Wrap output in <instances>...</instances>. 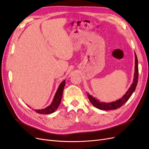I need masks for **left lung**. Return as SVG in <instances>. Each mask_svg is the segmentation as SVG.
Segmentation results:
<instances>
[{
	"label": "left lung",
	"mask_w": 149,
	"mask_h": 149,
	"mask_svg": "<svg viewBox=\"0 0 149 149\" xmlns=\"http://www.w3.org/2000/svg\"><path fill=\"white\" fill-rule=\"evenodd\" d=\"M135 73H134V78L132 84L130 86V87L128 89V91L126 92L124 95L119 100H117L114 102H100L99 100H96V98L93 97L89 94H87L89 100L91 102L92 104L96 107L97 109L101 110H112V109H117L118 108L120 107L123 106L125 102L128 101L130 97L132 96V93L134 92L135 89L136 88L137 82H138V77H139V69H138V60L136 53H135Z\"/></svg>",
	"instance_id": "1"
}]
</instances>
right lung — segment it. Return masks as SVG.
Here are the masks:
<instances>
[{
    "label": "right lung",
    "instance_id": "1",
    "mask_svg": "<svg viewBox=\"0 0 149 149\" xmlns=\"http://www.w3.org/2000/svg\"><path fill=\"white\" fill-rule=\"evenodd\" d=\"M65 85V80L63 81L60 83L51 104L43 109H39V110L35 109V111H36V112H37V113H39V114H48L53 113V112H55L58 109V107L59 106L61 102L62 95H63V91Z\"/></svg>",
    "mask_w": 149,
    "mask_h": 149
}]
</instances>
